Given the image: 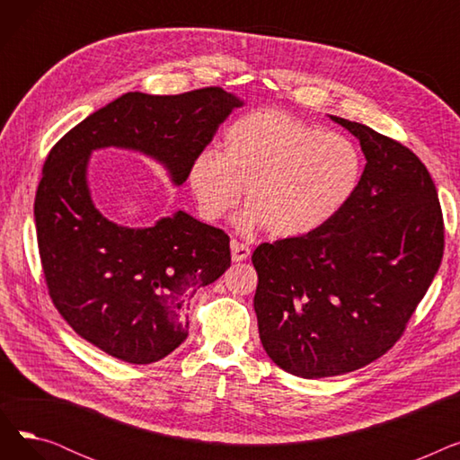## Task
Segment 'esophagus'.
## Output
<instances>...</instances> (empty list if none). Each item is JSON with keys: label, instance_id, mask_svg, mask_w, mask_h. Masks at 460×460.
<instances>
[{"label": "esophagus", "instance_id": "obj_1", "mask_svg": "<svg viewBox=\"0 0 460 460\" xmlns=\"http://www.w3.org/2000/svg\"><path fill=\"white\" fill-rule=\"evenodd\" d=\"M252 250L246 246V244H240L236 243V240H233L231 243V257L234 262H240V261H246L250 257Z\"/></svg>", "mask_w": 460, "mask_h": 460}]
</instances>
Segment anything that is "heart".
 <instances>
[{
    "label": "heart",
    "mask_w": 460,
    "mask_h": 460,
    "mask_svg": "<svg viewBox=\"0 0 460 460\" xmlns=\"http://www.w3.org/2000/svg\"><path fill=\"white\" fill-rule=\"evenodd\" d=\"M361 172L364 160L350 137L262 108L226 128L224 153L207 147L196 155L188 184L207 220L222 217L246 188L248 205L234 217L238 231L267 226L276 238H298L341 212Z\"/></svg>",
    "instance_id": "1"
}]
</instances>
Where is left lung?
Segmentation results:
<instances>
[{
    "mask_svg": "<svg viewBox=\"0 0 460 460\" xmlns=\"http://www.w3.org/2000/svg\"><path fill=\"white\" fill-rule=\"evenodd\" d=\"M330 119L367 160L354 196L323 229L252 255L262 349L302 378L345 375L388 352L444 253L442 208L423 162L366 125Z\"/></svg>",
    "mask_w": 460,
    "mask_h": 460,
    "instance_id": "left-lung-1",
    "label": "left lung"
}]
</instances>
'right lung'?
I'll return each mask as SVG.
<instances>
[{"label": "right lung", "instance_id": "1", "mask_svg": "<svg viewBox=\"0 0 460 460\" xmlns=\"http://www.w3.org/2000/svg\"><path fill=\"white\" fill-rule=\"evenodd\" d=\"M222 87L156 96L127 93L85 117L48 155L35 198L44 278L63 319L85 341L128 364H153L188 337L186 309L199 287L231 267L229 236L184 210L151 227L115 224L96 208L91 155L134 151L160 164L173 186L234 108Z\"/></svg>", "mask_w": 460, "mask_h": 460}]
</instances>
